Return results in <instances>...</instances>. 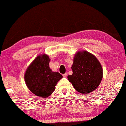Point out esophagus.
Returning <instances> with one entry per match:
<instances>
[{"instance_id":"34e87169","label":"esophagus","mask_w":126,"mask_h":126,"mask_svg":"<svg viewBox=\"0 0 126 126\" xmlns=\"http://www.w3.org/2000/svg\"><path fill=\"white\" fill-rule=\"evenodd\" d=\"M63 78H66V77L67 76V73H64V74H63Z\"/></svg>"}]
</instances>
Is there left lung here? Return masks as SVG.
Masks as SVG:
<instances>
[{
  "mask_svg": "<svg viewBox=\"0 0 126 126\" xmlns=\"http://www.w3.org/2000/svg\"><path fill=\"white\" fill-rule=\"evenodd\" d=\"M72 69L73 74L68 76V80L76 90L83 94L96 90L103 79L100 63L86 50L78 51L75 54Z\"/></svg>",
  "mask_w": 126,
  "mask_h": 126,
  "instance_id": "8db88e82",
  "label": "left lung"
}]
</instances>
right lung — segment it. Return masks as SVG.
Listing matches in <instances>:
<instances>
[{
    "mask_svg": "<svg viewBox=\"0 0 126 126\" xmlns=\"http://www.w3.org/2000/svg\"><path fill=\"white\" fill-rule=\"evenodd\" d=\"M50 59L46 54L37 56L27 68L25 81L32 93L46 98L55 90L57 83L63 78L61 74L53 72L49 67Z\"/></svg>",
    "mask_w": 126,
    "mask_h": 126,
    "instance_id": "add662e5",
    "label": "right lung"
}]
</instances>
